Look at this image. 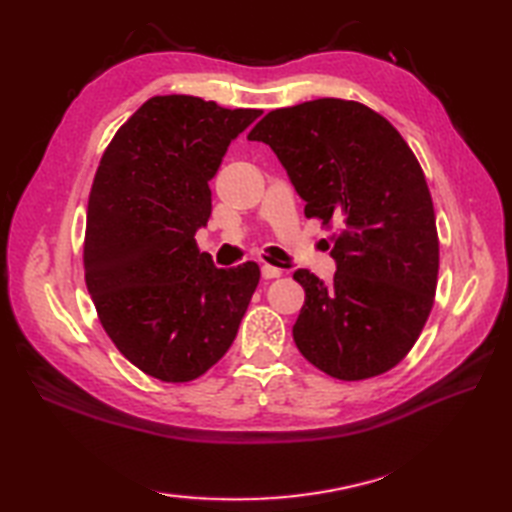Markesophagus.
Listing matches in <instances>:
<instances>
[{"label": "esophagus", "mask_w": 512, "mask_h": 512, "mask_svg": "<svg viewBox=\"0 0 512 512\" xmlns=\"http://www.w3.org/2000/svg\"><path fill=\"white\" fill-rule=\"evenodd\" d=\"M262 277H264V279H277V277H281V270H279L277 266L264 264V266H262Z\"/></svg>", "instance_id": "1"}]
</instances>
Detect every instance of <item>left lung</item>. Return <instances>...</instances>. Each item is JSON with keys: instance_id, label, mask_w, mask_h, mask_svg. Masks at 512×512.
<instances>
[{"instance_id": "obj_1", "label": "left lung", "mask_w": 512, "mask_h": 512, "mask_svg": "<svg viewBox=\"0 0 512 512\" xmlns=\"http://www.w3.org/2000/svg\"><path fill=\"white\" fill-rule=\"evenodd\" d=\"M275 151L332 228V284L295 275L306 303L292 328L299 352L332 378L365 380L409 354L438 286L436 211L420 162L385 116L343 99L268 112L248 134Z\"/></svg>"}]
</instances>
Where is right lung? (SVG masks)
<instances>
[{
	"mask_svg": "<svg viewBox=\"0 0 512 512\" xmlns=\"http://www.w3.org/2000/svg\"><path fill=\"white\" fill-rule=\"evenodd\" d=\"M262 110L154 96L114 134L88 200L83 268L103 330L129 363L189 383L220 361L259 284V266L217 268L195 231L209 180Z\"/></svg>",
	"mask_w": 512,
	"mask_h": 512,
	"instance_id": "obj_1",
	"label": "right lung"
}]
</instances>
